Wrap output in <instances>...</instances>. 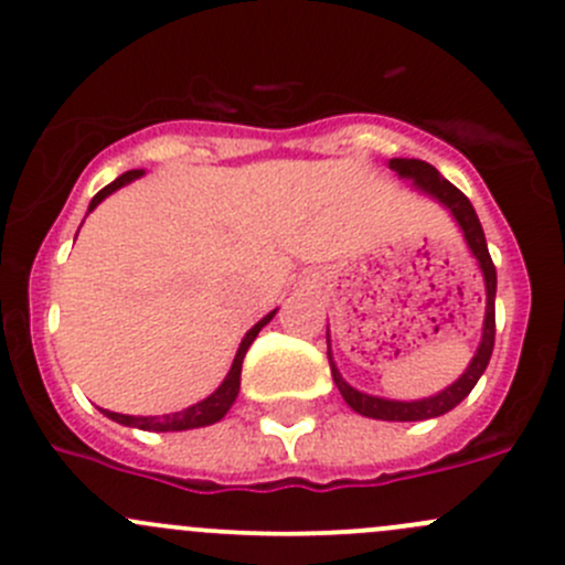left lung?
<instances>
[{
	"mask_svg": "<svg viewBox=\"0 0 565 565\" xmlns=\"http://www.w3.org/2000/svg\"><path fill=\"white\" fill-rule=\"evenodd\" d=\"M388 167L398 177H402V180H413V185L418 188L420 193L437 199V202H440L443 207L454 215V221L459 224L467 248H470V254L476 256L478 267H481L483 289H487V315H483L481 344H478L470 366L465 369V374H461L457 383H451L446 391L435 393V396L415 398V402H396V398L369 396V393L352 388V385L341 377L339 369H335L333 355H330V335H328V361H330V374H333L335 388H339L341 396H344V402L350 404L355 413L366 415V418H377V420H426V418H437V415H446L448 409L457 407L461 398L476 388V383L481 380L483 369H487L489 358H492V350H494V292H498V273H494L492 256H489L481 221H478L470 199H467L457 185H451L446 177L431 167V163L418 161V158H391Z\"/></svg>",
	"mask_w": 565,
	"mask_h": 565,
	"instance_id": "1",
	"label": "left lung"
}]
</instances>
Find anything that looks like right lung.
<instances>
[{
	"mask_svg": "<svg viewBox=\"0 0 565 565\" xmlns=\"http://www.w3.org/2000/svg\"><path fill=\"white\" fill-rule=\"evenodd\" d=\"M141 174H145V169H130V172L119 174L117 180L108 182L106 188H100V191L95 193L93 202H89L87 213H93V210L98 207L100 202H104L108 193H114L117 188L128 185V182L139 180ZM276 311H270L267 317H262L259 322H256L254 328H250L248 333L243 335L241 347H237L235 361H232L230 374H226L224 383H221L218 388L210 393L207 398H202V402H196V404H191V407L180 409V413H169V415H119V413H111V409H104V415H106V418L117 420V424L136 426V429H145V431H185V429H199V426H210V424H215V420H221L226 413H230V407L235 404V398H237V391H241L243 358H246L248 347L254 344L256 333H259V330L265 328V324L270 322L273 317H276Z\"/></svg>",
	"mask_w": 565,
	"mask_h": 565,
	"instance_id": "obj_1",
	"label": "right lung"
}]
</instances>
